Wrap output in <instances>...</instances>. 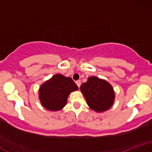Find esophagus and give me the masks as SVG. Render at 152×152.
<instances>
[{"label":"esophagus","mask_w":152,"mask_h":152,"mask_svg":"<svg viewBox=\"0 0 152 152\" xmlns=\"http://www.w3.org/2000/svg\"><path fill=\"white\" fill-rule=\"evenodd\" d=\"M76 83L78 86V87H80V86H81V81H80V80H78V81H76Z\"/></svg>","instance_id":"esophagus-1"}]
</instances>
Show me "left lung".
<instances>
[{
  "mask_svg": "<svg viewBox=\"0 0 152 152\" xmlns=\"http://www.w3.org/2000/svg\"><path fill=\"white\" fill-rule=\"evenodd\" d=\"M88 105L97 112L106 111L112 106L114 91L112 86L104 80L97 77H89L80 87Z\"/></svg>",
  "mask_w": 152,
  "mask_h": 152,
  "instance_id": "obj_1",
  "label": "left lung"
}]
</instances>
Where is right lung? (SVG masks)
Wrapping results in <instances>:
<instances>
[{"label":"right lung","mask_w":152,"mask_h":152,"mask_svg":"<svg viewBox=\"0 0 152 152\" xmlns=\"http://www.w3.org/2000/svg\"><path fill=\"white\" fill-rule=\"evenodd\" d=\"M78 89L72 78L56 74L40 87L39 99L46 109L58 111L65 106L69 94Z\"/></svg>","instance_id":"add662e5"}]
</instances>
